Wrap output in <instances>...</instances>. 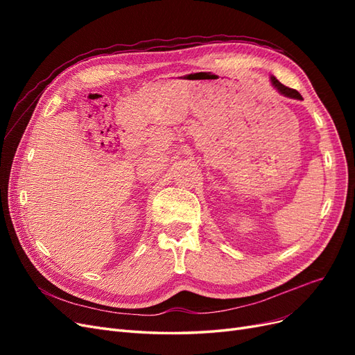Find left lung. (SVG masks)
Returning a JSON list of instances; mask_svg holds the SVG:
<instances>
[{
	"label": "left lung",
	"instance_id": "8db88e82",
	"mask_svg": "<svg viewBox=\"0 0 355 355\" xmlns=\"http://www.w3.org/2000/svg\"><path fill=\"white\" fill-rule=\"evenodd\" d=\"M271 83L274 87L280 92L282 94L287 96V98H292V99H302V96H300V93L295 89H290V87H286V85H283L280 81H278L275 77H271Z\"/></svg>",
	"mask_w": 355,
	"mask_h": 355
}]
</instances>
